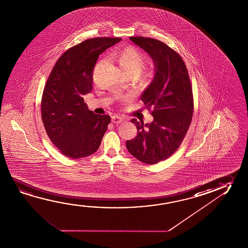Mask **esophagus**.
<instances>
[{"instance_id":"obj_1","label":"esophagus","mask_w":248,"mask_h":248,"mask_svg":"<svg viewBox=\"0 0 248 248\" xmlns=\"http://www.w3.org/2000/svg\"><path fill=\"white\" fill-rule=\"evenodd\" d=\"M124 119L121 116H118V115H114L111 117V122L113 124H120L122 123Z\"/></svg>"}]
</instances>
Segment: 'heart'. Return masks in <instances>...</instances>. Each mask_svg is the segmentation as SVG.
<instances>
[{"label": "heart", "instance_id": "b5f03b06", "mask_svg": "<svg viewBox=\"0 0 248 248\" xmlns=\"http://www.w3.org/2000/svg\"><path fill=\"white\" fill-rule=\"evenodd\" d=\"M110 59L117 61L121 69L127 74L136 73L138 75L145 64L144 56L137 49L131 46L126 47L119 53L113 52L110 53ZM106 61L107 59H102L96 65L95 70L98 69V67L102 64H105Z\"/></svg>", "mask_w": 248, "mask_h": 248}]
</instances>
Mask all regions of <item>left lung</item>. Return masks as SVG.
Instances as JSON below:
<instances>
[{"label": "left lung", "mask_w": 248, "mask_h": 248, "mask_svg": "<svg viewBox=\"0 0 248 248\" xmlns=\"http://www.w3.org/2000/svg\"><path fill=\"white\" fill-rule=\"evenodd\" d=\"M154 63V77L141 95L152 108L150 124L131 119L138 135L126 142L127 150L142 163L155 164L170 157L186 136L193 117L194 101L187 67L178 53L162 41L130 37Z\"/></svg>", "instance_id": "8db88e82"}]
</instances>
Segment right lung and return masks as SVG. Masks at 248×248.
Instances as JSON below:
<instances>
[{
  "label": "right lung",
  "instance_id": "right-lung-1",
  "mask_svg": "<svg viewBox=\"0 0 248 248\" xmlns=\"http://www.w3.org/2000/svg\"><path fill=\"white\" fill-rule=\"evenodd\" d=\"M121 38H93L68 49L58 60L46 84L41 118L46 134L62 154L83 158L93 154L110 124L109 115L88 110L84 95L93 90L99 54Z\"/></svg>",
  "mask_w": 248,
  "mask_h": 248
}]
</instances>
